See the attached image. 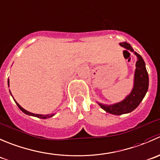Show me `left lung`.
Instances as JSON below:
<instances>
[{
  "instance_id": "obj_1",
  "label": "left lung",
  "mask_w": 160,
  "mask_h": 160,
  "mask_svg": "<svg viewBox=\"0 0 160 160\" xmlns=\"http://www.w3.org/2000/svg\"><path fill=\"white\" fill-rule=\"evenodd\" d=\"M120 45L130 51L134 52V54L137 56L138 61L136 62L134 88L130 95H128L123 101L113 105L108 106L99 103L101 108L103 109L105 111L114 115H121L133 111L142 102L148 88V75L144 60L140 54L134 52L132 46L127 42H121Z\"/></svg>"
}]
</instances>
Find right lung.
Segmentation results:
<instances>
[{
    "label": "right lung",
    "mask_w": 160,
    "mask_h": 160,
    "mask_svg": "<svg viewBox=\"0 0 160 160\" xmlns=\"http://www.w3.org/2000/svg\"><path fill=\"white\" fill-rule=\"evenodd\" d=\"M8 83L9 85V79L8 81ZM15 100V99H14ZM15 102H16L17 106L18 107V108L20 109V110H22V111L23 112V113H25L26 114H28V115H30V116H33V117H36V118H41V119H47V118H51V117L53 116V114H47V115H41V114H35V113H30V112L27 111L26 110H25L24 108H22V107H21V106L19 105V104L18 103V102L15 101Z\"/></svg>",
    "instance_id": "1"
}]
</instances>
